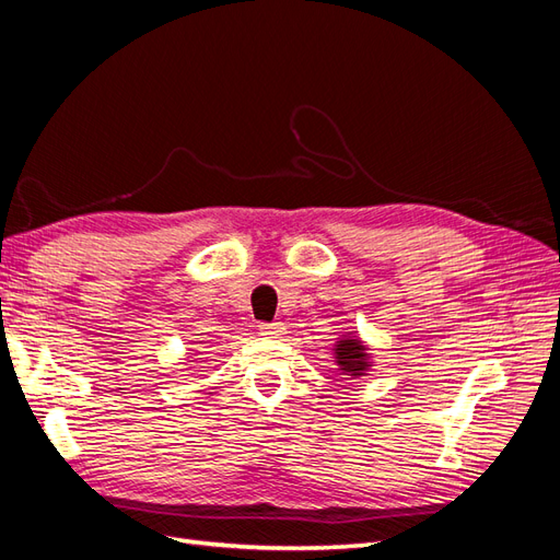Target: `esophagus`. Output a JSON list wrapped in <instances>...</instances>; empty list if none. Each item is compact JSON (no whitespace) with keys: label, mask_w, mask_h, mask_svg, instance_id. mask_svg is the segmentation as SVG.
<instances>
[{"label":"esophagus","mask_w":560,"mask_h":560,"mask_svg":"<svg viewBox=\"0 0 560 560\" xmlns=\"http://www.w3.org/2000/svg\"><path fill=\"white\" fill-rule=\"evenodd\" d=\"M259 334L268 336V338H278V336L284 334V325H282V322H270V325L259 327Z\"/></svg>","instance_id":"obj_1"}]
</instances>
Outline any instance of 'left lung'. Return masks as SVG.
<instances>
[{
  "mask_svg": "<svg viewBox=\"0 0 560 560\" xmlns=\"http://www.w3.org/2000/svg\"><path fill=\"white\" fill-rule=\"evenodd\" d=\"M334 358H336L338 371H343L346 376H352V378L366 376V371L374 366L371 364V352L358 334H348L338 338L334 348Z\"/></svg>",
  "mask_w": 560,
  "mask_h": 560,
  "instance_id": "obj_1",
  "label": "left lung"
}]
</instances>
